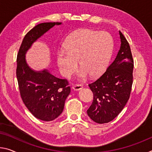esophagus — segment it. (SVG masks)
<instances>
[{
    "label": "esophagus",
    "mask_w": 152,
    "mask_h": 152,
    "mask_svg": "<svg viewBox=\"0 0 152 152\" xmlns=\"http://www.w3.org/2000/svg\"><path fill=\"white\" fill-rule=\"evenodd\" d=\"M72 88H73L74 91H79L83 88V85H79V84H76V85H74L72 86Z\"/></svg>",
    "instance_id": "34e87169"
}]
</instances>
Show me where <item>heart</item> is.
Returning <instances> with one entry per match:
<instances>
[{"label":"heart","instance_id":"heart-1","mask_svg":"<svg viewBox=\"0 0 152 152\" xmlns=\"http://www.w3.org/2000/svg\"><path fill=\"white\" fill-rule=\"evenodd\" d=\"M66 50L57 52V63L59 71L66 78H69L78 67L80 76H97L107 68L112 56L114 42L106 32L91 30H78L68 38Z\"/></svg>","mask_w":152,"mask_h":152}]
</instances>
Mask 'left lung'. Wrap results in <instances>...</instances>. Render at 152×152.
I'll list each match as a JSON object with an SVG mask.
<instances>
[{
  "mask_svg": "<svg viewBox=\"0 0 152 152\" xmlns=\"http://www.w3.org/2000/svg\"><path fill=\"white\" fill-rule=\"evenodd\" d=\"M119 34L121 45L114 61L99 78L88 85L93 101L87 114L99 124L114 120L123 110L131 95L134 61L128 41L120 31Z\"/></svg>",
  "mask_w": 152,
  "mask_h": 152,
  "instance_id": "1",
  "label": "left lung"
}]
</instances>
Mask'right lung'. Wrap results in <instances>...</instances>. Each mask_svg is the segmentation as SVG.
<instances>
[{
	"mask_svg": "<svg viewBox=\"0 0 152 152\" xmlns=\"http://www.w3.org/2000/svg\"><path fill=\"white\" fill-rule=\"evenodd\" d=\"M61 23L47 22L36 26L24 37L17 57L16 76L21 97L34 116L43 121H51L61 114L70 86L66 79L57 78L47 69L36 72L31 69L26 63V53L38 38Z\"/></svg>",
	"mask_w": 152,
	"mask_h": 152,
	"instance_id": "1",
	"label": "right lung"
}]
</instances>
